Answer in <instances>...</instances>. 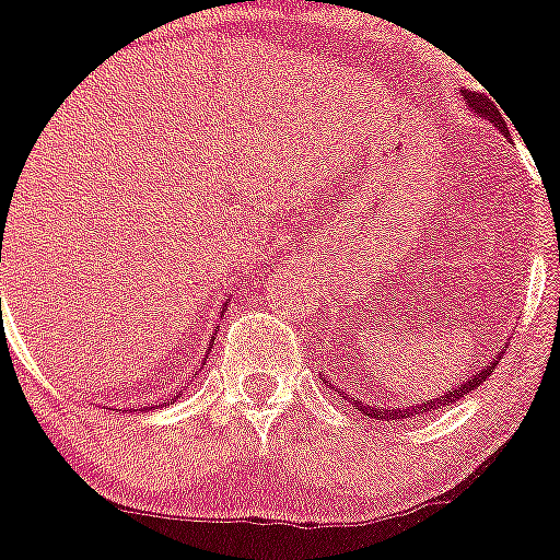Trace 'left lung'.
Listing matches in <instances>:
<instances>
[{
	"mask_svg": "<svg viewBox=\"0 0 560 560\" xmlns=\"http://www.w3.org/2000/svg\"><path fill=\"white\" fill-rule=\"evenodd\" d=\"M466 103H468V108L475 110L477 117H488L493 122V128H500L502 133H505V119L500 117V110H497V105H493L491 100L482 97V94H477V92H468ZM500 360H502V351H500V357L491 362V365H482L480 371H475V374L468 376L463 385H457V387H452V390L441 393V396H435V399L421 401V405H416V407L382 405V399H390V393H382V399H376V396H374V405H368V401H354V410H360L362 416H368V418H376V421H405V418H418V416H427V412H432V410H443V407L455 405L457 399L468 396V393L475 390V387H480L482 382L488 380V374L493 371V365H497ZM326 385L335 387L331 382H326ZM337 390H340V387H337Z\"/></svg>",
	"mask_w": 560,
	"mask_h": 560,
	"instance_id": "left-lung-1",
	"label": "left lung"
}]
</instances>
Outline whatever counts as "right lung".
Returning <instances> with one entry per match:
<instances>
[{
	"label": "right lung",
	"mask_w": 560,
	"mask_h": 560,
	"mask_svg": "<svg viewBox=\"0 0 560 560\" xmlns=\"http://www.w3.org/2000/svg\"><path fill=\"white\" fill-rule=\"evenodd\" d=\"M211 351V349H209ZM167 401H173V399H167ZM167 401H164V405H167ZM155 407H159V405H155Z\"/></svg>",
	"instance_id": "add662e5"
}]
</instances>
